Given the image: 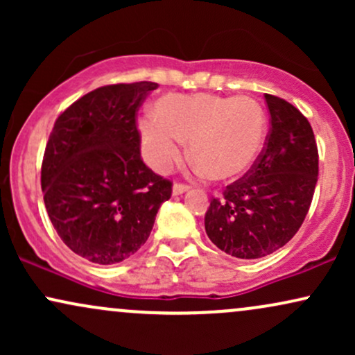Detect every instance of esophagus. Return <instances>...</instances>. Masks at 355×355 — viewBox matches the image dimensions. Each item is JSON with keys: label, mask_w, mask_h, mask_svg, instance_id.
Here are the masks:
<instances>
[{"label": "esophagus", "mask_w": 355, "mask_h": 355, "mask_svg": "<svg viewBox=\"0 0 355 355\" xmlns=\"http://www.w3.org/2000/svg\"><path fill=\"white\" fill-rule=\"evenodd\" d=\"M189 189H190V187L185 185V183H175V185H173V195L185 193V191L189 190Z\"/></svg>", "instance_id": "34e87169"}]
</instances>
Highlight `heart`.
<instances>
[{
    "label": "heart",
    "instance_id": "heart-1",
    "mask_svg": "<svg viewBox=\"0 0 355 355\" xmlns=\"http://www.w3.org/2000/svg\"><path fill=\"white\" fill-rule=\"evenodd\" d=\"M267 132V112L259 101L209 93L162 96L155 115L138 121L141 153L155 172L172 168L190 140L191 162L217 182L245 175L259 160Z\"/></svg>",
    "mask_w": 355,
    "mask_h": 355
}]
</instances>
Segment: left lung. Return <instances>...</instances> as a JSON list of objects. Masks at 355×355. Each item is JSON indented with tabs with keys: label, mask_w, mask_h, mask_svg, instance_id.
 I'll list each match as a JSON object with an SVG mask.
<instances>
[{
	"label": "left lung",
	"mask_w": 355,
	"mask_h": 355,
	"mask_svg": "<svg viewBox=\"0 0 355 355\" xmlns=\"http://www.w3.org/2000/svg\"><path fill=\"white\" fill-rule=\"evenodd\" d=\"M270 130L259 160L211 198L205 232L220 250L260 259L279 250L302 225L319 175L312 126L294 105L267 95Z\"/></svg>",
	"instance_id": "left-lung-1"
}]
</instances>
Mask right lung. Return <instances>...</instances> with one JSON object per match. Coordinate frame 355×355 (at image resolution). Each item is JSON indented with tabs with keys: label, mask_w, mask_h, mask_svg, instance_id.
Returning <instances> with one entry per match:
<instances>
[{
	"label": "right lung",
	"mask_w": 355,
	"mask_h": 355,
	"mask_svg": "<svg viewBox=\"0 0 355 355\" xmlns=\"http://www.w3.org/2000/svg\"><path fill=\"white\" fill-rule=\"evenodd\" d=\"M152 81L93 89L56 118L44 148V207L60 239L93 263L112 266L148 239L172 182L140 157L137 112Z\"/></svg>",
	"instance_id": "add662e5"
}]
</instances>
